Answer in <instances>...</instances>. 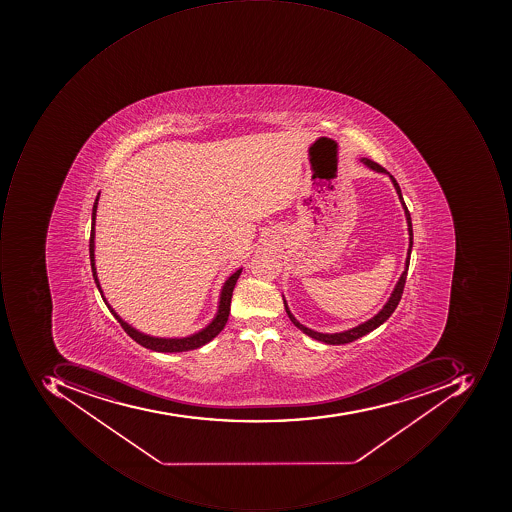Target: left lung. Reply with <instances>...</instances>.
<instances>
[{
	"mask_svg": "<svg viewBox=\"0 0 512 512\" xmlns=\"http://www.w3.org/2000/svg\"><path fill=\"white\" fill-rule=\"evenodd\" d=\"M361 163L365 164L368 167L369 171L377 172V174H385L388 175L391 183L394 184L395 192H397L398 200H400L401 208L405 211L406 223H408V234H409V246H408V254H406L405 260V271L401 272L400 278H398L397 284L394 286V291L389 295L388 301L383 304V308L374 315V317L369 318V320L363 321V323L358 324L355 328L348 329V331L334 332V334H324V332H317L314 329L308 328V326H304L301 324L297 318L292 315L291 309H289L288 301L283 297L284 309H286V314L291 318L292 323L300 329L304 334L309 335V337L314 338V340L321 341V343H326V345H346V343H351V341L358 340V338L363 337V335L369 334V332L377 329L378 326L385 323L389 317H391L392 312L395 311V308L398 306V301H400L401 294H403V288H405L406 283V275H408L409 268V260H411V252H412V240H414V234H412V221L411 214H409L408 208H406L405 200H403V195H401L400 186H398L397 180L386 171L385 167H381L380 164L375 163V161L369 160V158H360Z\"/></svg>",
	"mask_w": 512,
	"mask_h": 512,
	"instance_id": "1",
	"label": "left lung"
}]
</instances>
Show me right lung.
Here are the masks:
<instances>
[{
  "instance_id": "1",
  "label": "right lung",
  "mask_w": 512,
  "mask_h": 512,
  "mask_svg": "<svg viewBox=\"0 0 512 512\" xmlns=\"http://www.w3.org/2000/svg\"><path fill=\"white\" fill-rule=\"evenodd\" d=\"M98 200H100V192H98L97 198H95L94 208H92V226H91V240H89V255H91V268L92 275H94L95 284H97L98 292L103 298L104 304L107 309L114 315L115 320L121 324V328L126 331V334L137 341L138 345L143 348L151 349L155 352H186L192 351V349L201 348L206 345L209 341L214 340L221 331H223L224 324L228 323L229 312H231V298L232 292H234L235 283H237L238 277H240L243 268H238L234 274L229 275L224 280L223 286H221L220 297H218L217 312H215L214 318L209 321L203 329L194 332V334L186 335V337H154V335L144 334V332L138 331L132 324L124 321L120 315L115 312L107 298L104 297L103 289H101L100 280H98L97 266H95V220H97V209Z\"/></svg>"
}]
</instances>
